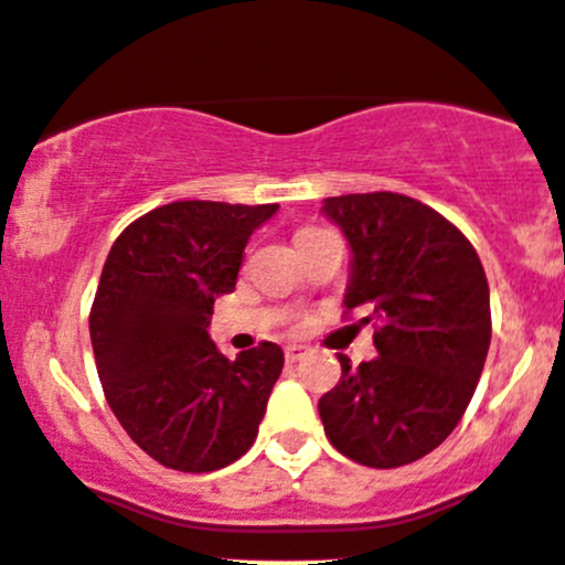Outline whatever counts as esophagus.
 Listing matches in <instances>:
<instances>
[{"instance_id":"34e87169","label":"esophagus","mask_w":565,"mask_h":565,"mask_svg":"<svg viewBox=\"0 0 565 565\" xmlns=\"http://www.w3.org/2000/svg\"><path fill=\"white\" fill-rule=\"evenodd\" d=\"M284 358H287V363L292 365V363H301L303 358H307V349H303V345H287V349H284Z\"/></svg>"}]
</instances>
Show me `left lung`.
Listing matches in <instances>:
<instances>
[{
  "label": "left lung",
  "instance_id": "obj_1",
  "mask_svg": "<svg viewBox=\"0 0 565 565\" xmlns=\"http://www.w3.org/2000/svg\"><path fill=\"white\" fill-rule=\"evenodd\" d=\"M320 211L352 247L345 309L374 323L380 358L320 396L329 441L365 467L428 456L459 425L490 349V287L465 233L403 194H345Z\"/></svg>",
  "mask_w": 565,
  "mask_h": 565
}]
</instances>
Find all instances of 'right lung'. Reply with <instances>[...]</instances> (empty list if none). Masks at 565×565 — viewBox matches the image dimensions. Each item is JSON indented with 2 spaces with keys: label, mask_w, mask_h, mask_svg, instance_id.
<instances>
[{
  "label": "right lung",
  "mask_w": 565,
  "mask_h": 565,
  "mask_svg": "<svg viewBox=\"0 0 565 565\" xmlns=\"http://www.w3.org/2000/svg\"><path fill=\"white\" fill-rule=\"evenodd\" d=\"M278 205L185 200L149 211L111 245L89 338L106 403L140 450L211 472L250 450L284 352L227 360L207 334L213 301L236 287L242 253Z\"/></svg>",
  "instance_id": "obj_1"
}]
</instances>
